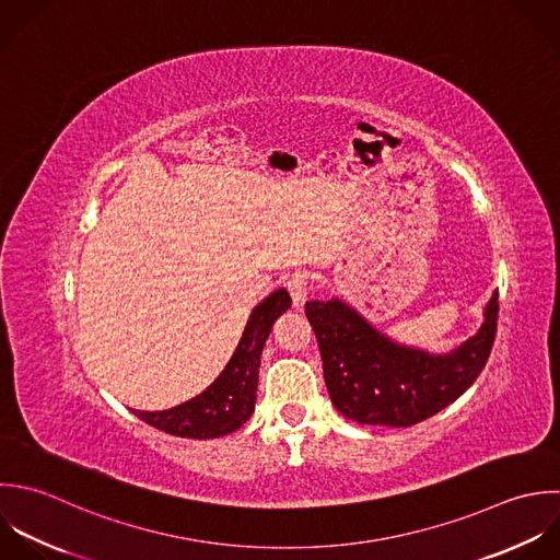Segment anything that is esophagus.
<instances>
[{"mask_svg": "<svg viewBox=\"0 0 560 560\" xmlns=\"http://www.w3.org/2000/svg\"><path fill=\"white\" fill-rule=\"evenodd\" d=\"M288 292L292 296L294 307H303L310 294V277L305 272H292V277L288 279Z\"/></svg>", "mask_w": 560, "mask_h": 560, "instance_id": "obj_1", "label": "esophagus"}]
</instances>
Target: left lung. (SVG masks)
Here are the masks:
<instances>
[{"label":"left lung","mask_w":560,"mask_h":560,"mask_svg":"<svg viewBox=\"0 0 560 560\" xmlns=\"http://www.w3.org/2000/svg\"><path fill=\"white\" fill-rule=\"evenodd\" d=\"M498 292L485 323L450 353L390 340L342 299L305 303L336 410L362 425L410 428L454 404L482 373L498 331Z\"/></svg>","instance_id":"8db88e82"}]
</instances>
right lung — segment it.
Returning a JSON list of instances; mask_svg holds the SVG:
<instances>
[{
	"label": "right lung",
	"mask_w": 560,
	"mask_h": 560,
	"mask_svg": "<svg viewBox=\"0 0 560 560\" xmlns=\"http://www.w3.org/2000/svg\"><path fill=\"white\" fill-rule=\"evenodd\" d=\"M292 305L288 290L268 294L248 316L244 334L218 380L194 399L161 412H135L148 425L180 439H220L240 430L255 410L261 351L275 320Z\"/></svg>",
	"instance_id": "obj_1"
}]
</instances>
